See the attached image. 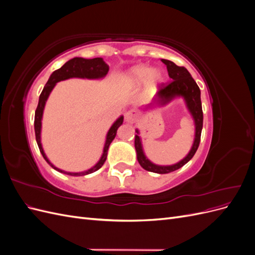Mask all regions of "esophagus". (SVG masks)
<instances>
[{
	"mask_svg": "<svg viewBox=\"0 0 255 255\" xmlns=\"http://www.w3.org/2000/svg\"><path fill=\"white\" fill-rule=\"evenodd\" d=\"M137 117H138V113H137L136 111H134V110H130V111L127 112L126 115H125V119H126V121L128 122V123L135 122L136 119H137Z\"/></svg>",
	"mask_w": 255,
	"mask_h": 255,
	"instance_id": "1",
	"label": "esophagus"
}]
</instances>
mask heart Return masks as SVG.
Returning a JSON list of instances; mask_svg holds the SVG:
<instances>
[{"instance_id": "heart-1", "label": "heart", "mask_w": 255, "mask_h": 255, "mask_svg": "<svg viewBox=\"0 0 255 255\" xmlns=\"http://www.w3.org/2000/svg\"><path fill=\"white\" fill-rule=\"evenodd\" d=\"M161 78H163V74L160 71L151 70V68L148 66H137L128 72V80L134 84H141L148 79L151 85H155Z\"/></svg>"}]
</instances>
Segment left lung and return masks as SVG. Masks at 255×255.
I'll return each instance as SVG.
<instances>
[{
	"label": "left lung",
	"mask_w": 255,
	"mask_h": 255,
	"mask_svg": "<svg viewBox=\"0 0 255 255\" xmlns=\"http://www.w3.org/2000/svg\"><path fill=\"white\" fill-rule=\"evenodd\" d=\"M161 61L167 66V70L169 78L172 81L168 84H160L158 86V92H157V101L161 104H165L175 97H183L186 101L187 107L192 115V117L195 119L196 125V136L195 141L192 144V148L188 155L182 159L179 163L172 165V166H157L154 165L153 163L146 158L142 151L141 141L138 135H135V149L137 152V159L140 166L145 169V170L155 172V173H169L177 170L181 167H183L185 164L195 155L197 152L200 139H201V132L203 127V112H202V103H201V92H200V88L195 82V80L191 78L190 73L187 71V69L185 67L176 66L174 63L167 59H161ZM138 134V130H136Z\"/></svg>",
	"instance_id": "obj_1"
}]
</instances>
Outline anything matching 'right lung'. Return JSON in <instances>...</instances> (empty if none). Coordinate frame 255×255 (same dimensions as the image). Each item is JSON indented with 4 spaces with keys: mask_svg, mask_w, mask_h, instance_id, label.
I'll use <instances>...</instances> for the list:
<instances>
[{
    "mask_svg": "<svg viewBox=\"0 0 255 255\" xmlns=\"http://www.w3.org/2000/svg\"><path fill=\"white\" fill-rule=\"evenodd\" d=\"M110 70V67L109 65H106L104 63L103 58L101 57H97V58H92V59H85L82 57H74L72 59H70L69 61L57 70L54 71L51 76L49 81L45 84V86L43 87V90L41 91L40 97H39V102H38V106L36 109L35 112V121H34V127H35V135H36V141L38 146H39V150L42 154L43 158L47 160V163L52 167L55 169V170L59 171V172H63L69 175H72V176H78V175H86L89 173L95 172L97 170H99L100 168L103 166V164L105 163L106 157H107V151H109V146L111 144V142L114 140V138L116 137V134H117V129L118 128L122 125L123 122V117H121L116 121L114 125L112 126V128H110L109 133H107L106 136V142L104 145V150H103V155L102 157L100 158V160L98 161V164L96 166H94L92 168H90L89 170L87 171H84V172H65L63 170H60V169L54 167L49 159L45 156V154L43 152L42 149V145L40 142V132H41V119H42V114H43V109H44V105L45 102H47V100L49 98L50 92L52 91V89L55 86L57 82L60 81H64L67 79H70V78H81V79H101L104 78V76L107 74Z\"/></svg>",
    "mask_w": 255,
    "mask_h": 255,
    "instance_id": "obj_1",
    "label": "right lung"
}]
</instances>
